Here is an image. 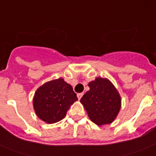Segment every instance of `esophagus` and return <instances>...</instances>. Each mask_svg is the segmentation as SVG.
<instances>
[{
	"instance_id": "esophagus-1",
	"label": "esophagus",
	"mask_w": 156,
	"mask_h": 156,
	"mask_svg": "<svg viewBox=\"0 0 156 156\" xmlns=\"http://www.w3.org/2000/svg\"><path fill=\"white\" fill-rule=\"evenodd\" d=\"M83 92H81V93H78L77 94V97H78V99H79V100H80L81 97L83 96Z\"/></svg>"
}]
</instances>
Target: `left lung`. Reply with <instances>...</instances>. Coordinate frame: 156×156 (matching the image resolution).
<instances>
[{
  "instance_id": "1",
  "label": "left lung",
  "mask_w": 156,
  "mask_h": 156,
  "mask_svg": "<svg viewBox=\"0 0 156 156\" xmlns=\"http://www.w3.org/2000/svg\"><path fill=\"white\" fill-rule=\"evenodd\" d=\"M88 87L90 90L80 99L88 117L97 125L111 123L121 107L119 92L108 80L101 77L91 81Z\"/></svg>"
}]
</instances>
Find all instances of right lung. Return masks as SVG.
Masks as SVG:
<instances>
[{"label": "right lung", "mask_w": 156, "mask_h": 156, "mask_svg": "<svg viewBox=\"0 0 156 156\" xmlns=\"http://www.w3.org/2000/svg\"><path fill=\"white\" fill-rule=\"evenodd\" d=\"M77 100L73 87L60 78L47 82L37 90L33 107L40 119L54 123L64 119L67 111Z\"/></svg>", "instance_id": "right-lung-1"}]
</instances>
